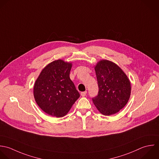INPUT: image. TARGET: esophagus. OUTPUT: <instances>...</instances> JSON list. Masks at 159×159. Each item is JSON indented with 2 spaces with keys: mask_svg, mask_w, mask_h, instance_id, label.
I'll return each mask as SVG.
<instances>
[{
  "mask_svg": "<svg viewBox=\"0 0 159 159\" xmlns=\"http://www.w3.org/2000/svg\"><path fill=\"white\" fill-rule=\"evenodd\" d=\"M81 96H82V97H85V96H86V95H87V91H84V92H81Z\"/></svg>",
  "mask_w": 159,
  "mask_h": 159,
  "instance_id": "34e87169",
  "label": "esophagus"
}]
</instances>
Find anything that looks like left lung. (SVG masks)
<instances>
[{"label": "left lung", "instance_id": "left-lung-1", "mask_svg": "<svg viewBox=\"0 0 159 159\" xmlns=\"http://www.w3.org/2000/svg\"><path fill=\"white\" fill-rule=\"evenodd\" d=\"M95 70L98 92L92 98L93 102L103 115L115 114L126 105L129 99L130 82L121 69L111 61H100Z\"/></svg>", "mask_w": 159, "mask_h": 159}]
</instances>
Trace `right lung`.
<instances>
[{"label": "right lung", "mask_w": 159, "mask_h": 159, "mask_svg": "<svg viewBox=\"0 0 159 159\" xmlns=\"http://www.w3.org/2000/svg\"><path fill=\"white\" fill-rule=\"evenodd\" d=\"M71 67V63L54 61L43 69L35 82V101L51 116H64L80 97L69 77Z\"/></svg>", "instance_id": "add662e5"}]
</instances>
